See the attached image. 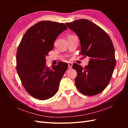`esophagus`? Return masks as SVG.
<instances>
[{
	"label": "esophagus",
	"instance_id": "1",
	"mask_svg": "<svg viewBox=\"0 0 128 128\" xmlns=\"http://www.w3.org/2000/svg\"><path fill=\"white\" fill-rule=\"evenodd\" d=\"M72 63L69 62V63L68 64V67H69V68H72Z\"/></svg>",
	"mask_w": 128,
	"mask_h": 128
}]
</instances>
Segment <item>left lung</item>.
Masks as SVG:
<instances>
[{
  "mask_svg": "<svg viewBox=\"0 0 128 128\" xmlns=\"http://www.w3.org/2000/svg\"><path fill=\"white\" fill-rule=\"evenodd\" d=\"M80 40V54L90 58L84 68L74 64L72 68L77 75L76 86L86 96L100 94L109 83L116 65L115 49L108 34L98 26L86 19H80L66 23Z\"/></svg>",
  "mask_w": 128,
  "mask_h": 128,
  "instance_id": "8db88e82",
  "label": "left lung"
}]
</instances>
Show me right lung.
<instances>
[{"label":"right lung","mask_w":128,"mask_h":128,"mask_svg":"<svg viewBox=\"0 0 128 128\" xmlns=\"http://www.w3.org/2000/svg\"><path fill=\"white\" fill-rule=\"evenodd\" d=\"M64 24L42 21L26 31L18 46L16 70L28 94L44 100L56 94L68 64L60 61L49 68L45 57L52 50L58 36L67 30Z\"/></svg>","instance_id":"1"}]
</instances>
